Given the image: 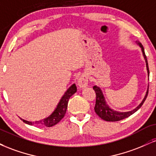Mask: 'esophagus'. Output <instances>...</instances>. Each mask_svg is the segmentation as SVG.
<instances>
[{
	"label": "esophagus",
	"mask_w": 156,
	"mask_h": 156,
	"mask_svg": "<svg viewBox=\"0 0 156 156\" xmlns=\"http://www.w3.org/2000/svg\"><path fill=\"white\" fill-rule=\"evenodd\" d=\"M78 84L80 88L83 89L88 86V76L87 74H83L78 80Z\"/></svg>",
	"instance_id": "1"
}]
</instances>
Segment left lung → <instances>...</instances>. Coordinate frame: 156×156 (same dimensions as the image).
<instances>
[{
    "label": "left lung",
    "instance_id": "obj_1",
    "mask_svg": "<svg viewBox=\"0 0 156 156\" xmlns=\"http://www.w3.org/2000/svg\"><path fill=\"white\" fill-rule=\"evenodd\" d=\"M136 44H139V47L141 48V52H142L143 56H144V60L146 62V67H147V75L149 76L150 72H149V67H148V63H147V57L144 53V47L142 46L141 42H139V41H136ZM147 90L146 94L144 96V99L142 100V101L141 102V103L139 104L136 108H135L133 110L130 111V112H117V111H114V109L109 107V105L107 104L106 101L105 99V97L103 95V92H102L101 89L99 87H97V86H94L93 87V89L94 90V92L96 93V103L95 106H94V111L95 113L99 116L101 119H103V120L108 121V122H116L122 120V119H125V118L130 117V115L134 114L136 111L139 110L141 108V105H143L144 102L145 101L147 97L148 94V88Z\"/></svg>",
    "mask_w": 156,
    "mask_h": 156
}]
</instances>
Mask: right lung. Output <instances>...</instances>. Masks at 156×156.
<instances>
[{"label":"right lung","mask_w":156,"mask_h":156,"mask_svg":"<svg viewBox=\"0 0 156 156\" xmlns=\"http://www.w3.org/2000/svg\"><path fill=\"white\" fill-rule=\"evenodd\" d=\"M77 92V87L75 83H73L72 86L67 89L64 95L62 97L60 101L58 102V105H57L56 108L53 111V113L48 117L44 118V119H40V120H37L35 122H29L25 120V119L20 118L21 120L23 121V122L26 123V124L30 125H37L39 127H52L53 125H56L57 123L59 122L61 119H62L65 115L66 112H67V104L69 99L70 97L74 94Z\"/></svg>","instance_id":"add662e5"}]
</instances>
